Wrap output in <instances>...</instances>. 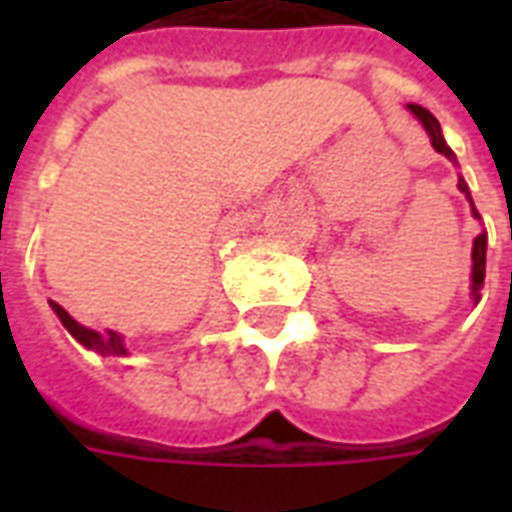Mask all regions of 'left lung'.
Here are the masks:
<instances>
[{"label": "left lung", "instance_id": "1", "mask_svg": "<svg viewBox=\"0 0 512 512\" xmlns=\"http://www.w3.org/2000/svg\"><path fill=\"white\" fill-rule=\"evenodd\" d=\"M408 112H411V115L417 117L419 123L425 126L433 150H436V153H441V156L450 158L452 164H458V161H455V153L450 150V145L444 142V134H441L439 120L430 115L425 106L408 104ZM458 189L466 194V200L472 202V194H469V186H466V180L463 178H458ZM472 213L477 216V219H480V213H477V208H474V202H472ZM485 246H488V235L480 233L477 238H474V246H472V299H474V304L480 301V290H483V282H485Z\"/></svg>", "mask_w": 512, "mask_h": 512}]
</instances>
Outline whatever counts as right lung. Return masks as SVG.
Listing matches in <instances>:
<instances>
[{
  "mask_svg": "<svg viewBox=\"0 0 512 512\" xmlns=\"http://www.w3.org/2000/svg\"><path fill=\"white\" fill-rule=\"evenodd\" d=\"M51 310L57 312V318L62 321V326L68 329V332L79 340V343L84 345V348H90V351H98V354H104V356H126V345H123V337L117 332H93V329H87V326H82V323H76L68 315V312L62 310L60 304L57 301H51Z\"/></svg>",
  "mask_w": 512,
  "mask_h": 512,
  "instance_id": "obj_1",
  "label": "right lung"
}]
</instances>
